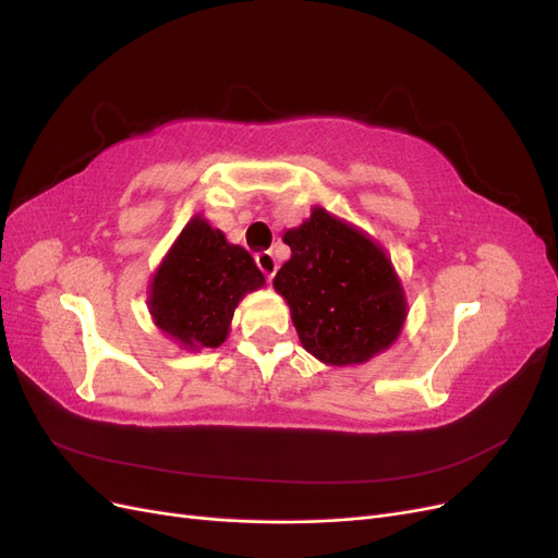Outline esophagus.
<instances>
[{
	"label": "esophagus",
	"instance_id": "1",
	"mask_svg": "<svg viewBox=\"0 0 558 558\" xmlns=\"http://www.w3.org/2000/svg\"><path fill=\"white\" fill-rule=\"evenodd\" d=\"M256 263H258V267L263 269L265 272V277L267 279H272L275 277V272H277V258H275V253L272 251H260L258 256H256Z\"/></svg>",
	"mask_w": 558,
	"mask_h": 558
}]
</instances>
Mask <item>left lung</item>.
<instances>
[{
    "mask_svg": "<svg viewBox=\"0 0 558 558\" xmlns=\"http://www.w3.org/2000/svg\"><path fill=\"white\" fill-rule=\"evenodd\" d=\"M291 258L272 286L291 310L300 344L330 367L363 365L391 349L410 305L386 248L326 207L283 232Z\"/></svg>",
    "mask_w": 558,
    "mask_h": 558,
    "instance_id": "8db88e82",
    "label": "left lung"
}]
</instances>
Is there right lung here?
Masks as SVG:
<instances>
[{"label":"right lung","mask_w":558,"mask_h":558,"mask_svg":"<svg viewBox=\"0 0 558 558\" xmlns=\"http://www.w3.org/2000/svg\"><path fill=\"white\" fill-rule=\"evenodd\" d=\"M265 286L251 253L195 214L167 248L148 283V314L179 349L221 347L234 310Z\"/></svg>","instance_id":"1"}]
</instances>
